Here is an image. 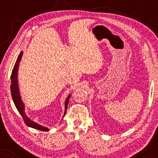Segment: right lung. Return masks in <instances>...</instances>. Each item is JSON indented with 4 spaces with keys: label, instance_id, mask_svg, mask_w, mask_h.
I'll return each mask as SVG.
<instances>
[{
    "label": "right lung",
    "instance_id": "add662e5",
    "mask_svg": "<svg viewBox=\"0 0 158 158\" xmlns=\"http://www.w3.org/2000/svg\"><path fill=\"white\" fill-rule=\"evenodd\" d=\"M22 55H23V52H21L20 54L19 55L15 64H14L13 70H12L11 77H10V80H11V83H10V92H11L12 99H13V101L16 109H17L21 115L22 116L23 119H24V123H26L27 126H28L29 127L33 128V129L40 130V131H49V129H48V128L45 127H43V126H41L38 124V123H35V121H33L32 120L29 118L26 115V113H25L24 105V102H22V98H21V95L19 93V89L18 79H17L19 65V62L21 61V59H22ZM70 96L71 94H69V97L66 100V102H65V113H64V117L65 114H66L67 106H68L69 100V98H70Z\"/></svg>",
    "mask_w": 158,
    "mask_h": 158
}]
</instances>
